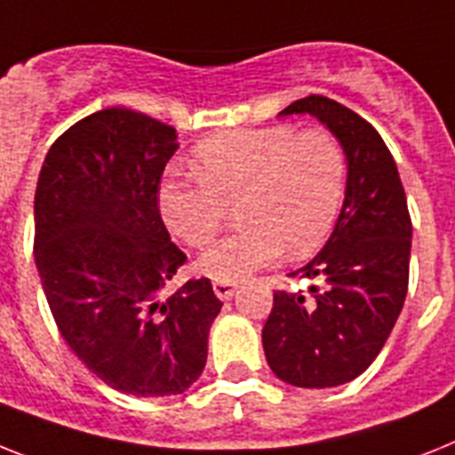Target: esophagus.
<instances>
[{
  "label": "esophagus",
  "instance_id": "esophagus-1",
  "mask_svg": "<svg viewBox=\"0 0 455 455\" xmlns=\"http://www.w3.org/2000/svg\"><path fill=\"white\" fill-rule=\"evenodd\" d=\"M213 292H216L220 299H230L236 292V283L235 281H213Z\"/></svg>",
  "mask_w": 455,
  "mask_h": 455
}]
</instances>
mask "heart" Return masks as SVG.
Masks as SVG:
<instances>
[{"label":"heart","mask_w":455,"mask_h":455,"mask_svg":"<svg viewBox=\"0 0 455 455\" xmlns=\"http://www.w3.org/2000/svg\"><path fill=\"white\" fill-rule=\"evenodd\" d=\"M197 181H167L160 212L179 239L204 249L235 206L243 225L200 258L216 281H242L288 251L304 258L325 242L347 193V153L325 127L272 125L206 139L193 157Z\"/></svg>","instance_id":"b5f03b06"}]
</instances>
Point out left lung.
I'll use <instances>...</instances> for the list:
<instances>
[{"instance_id":"left-lung-1","label":"left lung","mask_w":455,"mask_h":455,"mask_svg":"<svg viewBox=\"0 0 455 455\" xmlns=\"http://www.w3.org/2000/svg\"><path fill=\"white\" fill-rule=\"evenodd\" d=\"M311 114L339 139L347 195L321 253L291 276L316 279L311 298L274 292L262 347L272 371L299 388H332L360 377L384 348L409 286L411 219L395 160L355 111L323 95L279 116Z\"/></svg>"}]
</instances>
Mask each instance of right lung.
<instances>
[{"mask_svg": "<svg viewBox=\"0 0 455 455\" xmlns=\"http://www.w3.org/2000/svg\"><path fill=\"white\" fill-rule=\"evenodd\" d=\"M176 130L101 108L55 139L34 195V260L60 335L120 393H183L206 365L220 302L209 279L169 292L186 253L160 216Z\"/></svg>", "mask_w": 455, "mask_h": 455, "instance_id": "right-lung-1", "label": "right lung"}]
</instances>
